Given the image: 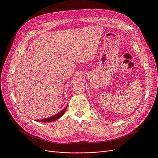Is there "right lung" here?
<instances>
[{
    "mask_svg": "<svg viewBox=\"0 0 158 158\" xmlns=\"http://www.w3.org/2000/svg\"><path fill=\"white\" fill-rule=\"evenodd\" d=\"M68 106H66L63 110H62L60 112H59L58 114L55 115L54 116H52L51 117L49 118H44V119H41V120H36V122H53L55 121L56 120H58L59 118H60L61 117H62L63 115V114L65 113L66 109H67Z\"/></svg>",
    "mask_w": 158,
    "mask_h": 158,
    "instance_id": "right-lung-1",
    "label": "right lung"
}]
</instances>
